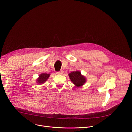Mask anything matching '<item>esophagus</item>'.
<instances>
[{"label":"esophagus","instance_id":"esophagus-1","mask_svg":"<svg viewBox=\"0 0 132 132\" xmlns=\"http://www.w3.org/2000/svg\"><path fill=\"white\" fill-rule=\"evenodd\" d=\"M63 73H64V71H63V70H61V71H58V72H56V73L58 74V75H62Z\"/></svg>","mask_w":132,"mask_h":132}]
</instances>
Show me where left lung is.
<instances>
[{
	"instance_id": "obj_1",
	"label": "left lung",
	"mask_w": 132,
	"mask_h": 132,
	"mask_svg": "<svg viewBox=\"0 0 132 132\" xmlns=\"http://www.w3.org/2000/svg\"><path fill=\"white\" fill-rule=\"evenodd\" d=\"M69 78L76 87H80L86 82V78L79 70L72 71L68 74Z\"/></svg>"
}]
</instances>
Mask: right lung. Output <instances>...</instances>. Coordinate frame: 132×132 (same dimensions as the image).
I'll return each instance as SVG.
<instances>
[{"label":"right lung","instance_id":"right-lung-1","mask_svg":"<svg viewBox=\"0 0 132 132\" xmlns=\"http://www.w3.org/2000/svg\"><path fill=\"white\" fill-rule=\"evenodd\" d=\"M50 76V73H41L39 75V77L37 78L36 80V83L39 85H41L45 83L47 81V80L48 79Z\"/></svg>","mask_w":132,"mask_h":132}]
</instances>
